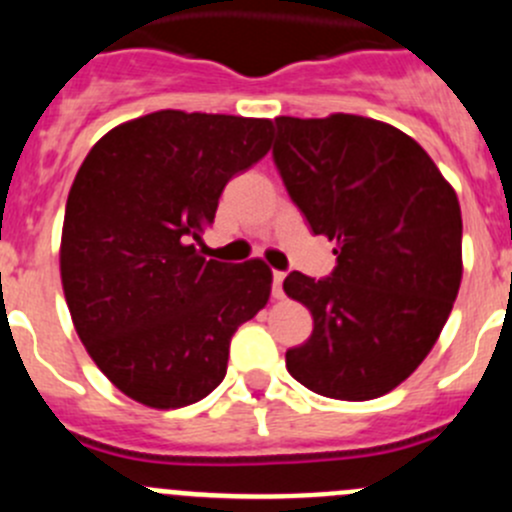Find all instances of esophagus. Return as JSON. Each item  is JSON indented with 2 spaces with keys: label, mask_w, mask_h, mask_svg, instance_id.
Returning <instances> with one entry per match:
<instances>
[{
  "label": "esophagus",
  "mask_w": 512,
  "mask_h": 512,
  "mask_svg": "<svg viewBox=\"0 0 512 512\" xmlns=\"http://www.w3.org/2000/svg\"><path fill=\"white\" fill-rule=\"evenodd\" d=\"M282 282H285V272H272V297H277V300L282 297Z\"/></svg>",
  "instance_id": "1"
}]
</instances>
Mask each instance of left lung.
<instances>
[{
  "label": "left lung",
  "instance_id": "8db88e82",
  "mask_svg": "<svg viewBox=\"0 0 512 512\" xmlns=\"http://www.w3.org/2000/svg\"><path fill=\"white\" fill-rule=\"evenodd\" d=\"M275 124L282 182L337 255L330 277L290 272L282 282L315 322L287 350V372L325 398H380L418 370L458 297V195L393 124L357 114Z\"/></svg>",
  "mask_w": 512,
  "mask_h": 512
}]
</instances>
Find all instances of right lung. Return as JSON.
Listing matches in <instances>:
<instances>
[{
	"label": "right lung",
	"instance_id": "right-lung-1",
	"mask_svg": "<svg viewBox=\"0 0 512 512\" xmlns=\"http://www.w3.org/2000/svg\"><path fill=\"white\" fill-rule=\"evenodd\" d=\"M270 135V119L162 109L109 130L74 177L59 247L69 315L94 365L147 408L207 398L235 330L270 300L265 262L192 245Z\"/></svg>",
	"mask_w": 512,
	"mask_h": 512
}]
</instances>
